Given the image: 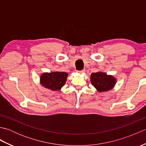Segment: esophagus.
I'll return each mask as SVG.
<instances>
[{"mask_svg": "<svg viewBox=\"0 0 146 146\" xmlns=\"http://www.w3.org/2000/svg\"><path fill=\"white\" fill-rule=\"evenodd\" d=\"M84 72H85V70H81V71H78V73H80V74H82L83 73H84Z\"/></svg>", "mask_w": 146, "mask_h": 146, "instance_id": "obj_1", "label": "esophagus"}]
</instances>
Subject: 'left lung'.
Instances as JSON below:
<instances>
[{
    "label": "left lung",
    "instance_id": "left-lung-1",
    "mask_svg": "<svg viewBox=\"0 0 146 146\" xmlns=\"http://www.w3.org/2000/svg\"><path fill=\"white\" fill-rule=\"evenodd\" d=\"M92 85L98 92H105L112 89L116 84L117 80L112 75L98 71L93 73L90 76Z\"/></svg>",
    "mask_w": 146,
    "mask_h": 146
}]
</instances>
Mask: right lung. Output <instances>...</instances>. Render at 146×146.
<instances>
[{"label": "right lung", "mask_w": 146, "mask_h": 146, "mask_svg": "<svg viewBox=\"0 0 146 146\" xmlns=\"http://www.w3.org/2000/svg\"><path fill=\"white\" fill-rule=\"evenodd\" d=\"M68 74L61 71L44 73L40 76V83L44 88L52 91L60 90L65 85Z\"/></svg>", "instance_id": "add662e5"}]
</instances>
